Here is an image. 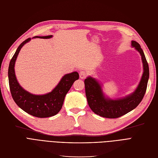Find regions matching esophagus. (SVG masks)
I'll return each mask as SVG.
<instances>
[{"mask_svg": "<svg viewBox=\"0 0 158 158\" xmlns=\"http://www.w3.org/2000/svg\"><path fill=\"white\" fill-rule=\"evenodd\" d=\"M87 72L86 71H81L79 73V77L81 79H83L85 78H86V76H87Z\"/></svg>", "mask_w": 158, "mask_h": 158, "instance_id": "esophagus-1", "label": "esophagus"}]
</instances>
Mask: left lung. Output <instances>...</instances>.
<instances>
[{"instance_id": "8db88e82", "label": "left lung", "mask_w": 158, "mask_h": 158, "mask_svg": "<svg viewBox=\"0 0 158 158\" xmlns=\"http://www.w3.org/2000/svg\"><path fill=\"white\" fill-rule=\"evenodd\" d=\"M131 46L140 53L144 71L140 83L133 93L123 98H110L104 94L102 85L97 79L90 76L85 79L88 104L94 114L103 118H118L129 113L140 103L145 94L149 79L148 64L140 45L132 40Z\"/></svg>"}]
</instances>
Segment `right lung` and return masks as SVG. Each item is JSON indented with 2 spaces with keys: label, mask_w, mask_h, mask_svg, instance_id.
Returning a JSON list of instances; mask_svg holds the SVG:
<instances>
[{
  "label": "right lung",
  "mask_w": 158,
  "mask_h": 158,
  "mask_svg": "<svg viewBox=\"0 0 158 158\" xmlns=\"http://www.w3.org/2000/svg\"><path fill=\"white\" fill-rule=\"evenodd\" d=\"M52 35L36 36L33 38L50 39ZM29 38L20 44L10 60L8 67V81L10 93L16 104L25 112L37 118H48L56 115L62 108L65 96L75 81L79 79V73L74 72L64 75L56 87L48 93L37 95L30 93L20 86L15 75L14 66L18 55L24 44L29 42Z\"/></svg>",
  "instance_id": "1"
}]
</instances>
